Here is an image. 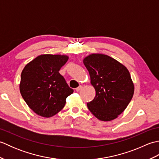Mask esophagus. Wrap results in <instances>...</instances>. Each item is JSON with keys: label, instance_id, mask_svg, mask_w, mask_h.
Segmentation results:
<instances>
[{"label": "esophagus", "instance_id": "esophagus-1", "mask_svg": "<svg viewBox=\"0 0 159 159\" xmlns=\"http://www.w3.org/2000/svg\"><path fill=\"white\" fill-rule=\"evenodd\" d=\"M82 89H83V86L82 85H80L79 87H78L76 89V92H79V91H80Z\"/></svg>", "mask_w": 159, "mask_h": 159}]
</instances>
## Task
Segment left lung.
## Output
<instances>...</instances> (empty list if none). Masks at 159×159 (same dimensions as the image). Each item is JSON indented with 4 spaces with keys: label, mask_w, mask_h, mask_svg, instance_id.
<instances>
[{
    "label": "left lung",
    "mask_w": 159,
    "mask_h": 159,
    "mask_svg": "<svg viewBox=\"0 0 159 159\" xmlns=\"http://www.w3.org/2000/svg\"><path fill=\"white\" fill-rule=\"evenodd\" d=\"M96 96L87 107L98 119L109 121L117 117L130 103L134 87L129 71L117 60L103 54L83 59Z\"/></svg>",
    "instance_id": "8db88e82"
}]
</instances>
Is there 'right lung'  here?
I'll return each instance as SVG.
<instances>
[{"mask_svg":"<svg viewBox=\"0 0 159 159\" xmlns=\"http://www.w3.org/2000/svg\"><path fill=\"white\" fill-rule=\"evenodd\" d=\"M69 57L41 55L26 64L21 74L20 92L34 112L50 117L64 107L67 96L74 92L59 71Z\"/></svg>","mask_w":159,"mask_h":159,"instance_id":"right-lung-1","label":"right lung"}]
</instances>
